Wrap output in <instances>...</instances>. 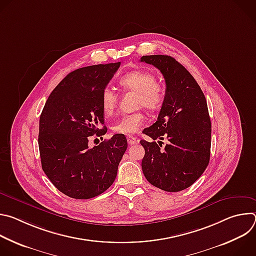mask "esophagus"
Listing matches in <instances>:
<instances>
[{
	"instance_id": "1",
	"label": "esophagus",
	"mask_w": 256,
	"mask_h": 256,
	"mask_svg": "<svg viewBox=\"0 0 256 256\" xmlns=\"http://www.w3.org/2000/svg\"><path fill=\"white\" fill-rule=\"evenodd\" d=\"M126 138H128V144H130V146L136 144H138V140L136 138L132 136V134H128V136H126Z\"/></svg>"
}]
</instances>
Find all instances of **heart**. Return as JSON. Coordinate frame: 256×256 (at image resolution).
<instances>
[{
    "label": "heart",
    "mask_w": 256,
    "mask_h": 256,
    "mask_svg": "<svg viewBox=\"0 0 256 256\" xmlns=\"http://www.w3.org/2000/svg\"><path fill=\"white\" fill-rule=\"evenodd\" d=\"M120 87L126 91L138 94L136 107H144L148 110H157L165 99V90L157 82L153 72L144 70H132L120 79ZM101 109L106 116L114 114L118 96L110 88L102 91L100 99ZM144 122V116L142 112H134L124 116L114 126L112 130L122 134H136Z\"/></svg>",
    "instance_id": "heart-1"
}]
</instances>
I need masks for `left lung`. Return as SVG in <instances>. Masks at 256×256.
Returning a JSON list of instances; mask_svg holds the SVG:
<instances>
[{
	"instance_id": "left-lung-1",
	"label": "left lung",
	"mask_w": 256,
	"mask_h": 256,
	"mask_svg": "<svg viewBox=\"0 0 256 256\" xmlns=\"http://www.w3.org/2000/svg\"><path fill=\"white\" fill-rule=\"evenodd\" d=\"M140 62L160 70L166 83L157 122L142 132L153 138L140 140L142 173L152 186L177 192L192 186L208 165L212 124L206 100L196 79L174 58L144 56ZM164 138L168 144L161 150Z\"/></svg>"
}]
</instances>
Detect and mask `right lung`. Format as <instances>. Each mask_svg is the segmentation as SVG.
Returning a JSON list of instances; mask_svg holds the SVG:
<instances>
[{
  "label": "right lung",
  "instance_id": "obj_1",
  "mask_svg": "<svg viewBox=\"0 0 256 256\" xmlns=\"http://www.w3.org/2000/svg\"><path fill=\"white\" fill-rule=\"evenodd\" d=\"M120 62L72 70L50 95L40 120L42 166L52 184L76 200L95 198L114 182L128 148L124 134L89 148L91 136H103L100 99Z\"/></svg>",
  "mask_w": 256,
  "mask_h": 256
}]
</instances>
